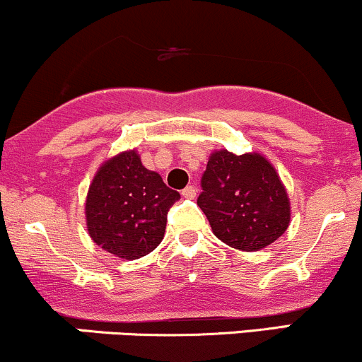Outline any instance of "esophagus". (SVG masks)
<instances>
[{
    "mask_svg": "<svg viewBox=\"0 0 362 362\" xmlns=\"http://www.w3.org/2000/svg\"><path fill=\"white\" fill-rule=\"evenodd\" d=\"M181 195L185 198H195L197 197V188H195V186H186V188L181 192Z\"/></svg>",
    "mask_w": 362,
    "mask_h": 362,
    "instance_id": "esophagus-1",
    "label": "esophagus"
}]
</instances>
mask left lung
<instances>
[{
    "label": "left lung",
    "mask_w": 362,
    "mask_h": 362,
    "mask_svg": "<svg viewBox=\"0 0 362 362\" xmlns=\"http://www.w3.org/2000/svg\"><path fill=\"white\" fill-rule=\"evenodd\" d=\"M198 207L214 235L238 250H259L290 223V202L274 167L259 153L216 151L202 174Z\"/></svg>",
    "instance_id": "1"
}]
</instances>
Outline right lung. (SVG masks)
Listing matches in <instances>:
<instances>
[{
    "instance_id": "1",
    "label": "right lung",
    "mask_w": 362,
    "mask_h": 362,
    "mask_svg": "<svg viewBox=\"0 0 362 362\" xmlns=\"http://www.w3.org/2000/svg\"><path fill=\"white\" fill-rule=\"evenodd\" d=\"M181 195L136 151H126L100 167L88 192L86 221L93 242L120 259H139L158 247L167 212Z\"/></svg>"
}]
</instances>
